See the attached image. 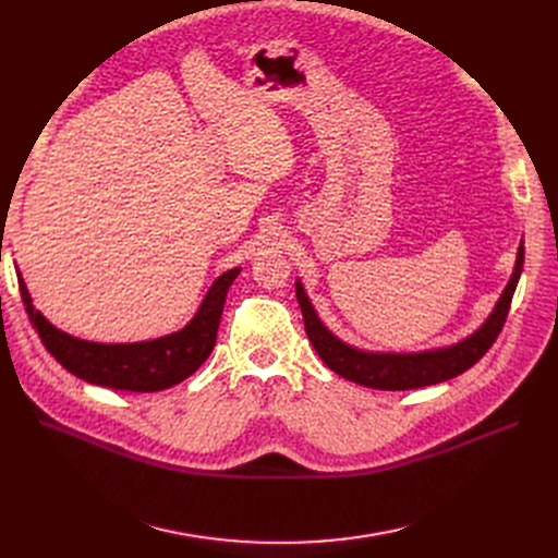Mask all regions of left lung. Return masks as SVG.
I'll return each mask as SVG.
<instances>
[{
	"instance_id": "1",
	"label": "left lung",
	"mask_w": 558,
	"mask_h": 558,
	"mask_svg": "<svg viewBox=\"0 0 558 558\" xmlns=\"http://www.w3.org/2000/svg\"><path fill=\"white\" fill-rule=\"evenodd\" d=\"M522 263H524V247L520 245L513 277H511L509 286L504 288V293H501L495 311L490 313L486 325L480 331H474L470 338H465L459 344H452V348H447V350L422 352V354L359 352V350L350 348V344L340 342L333 333H329L325 329V325L320 320H317V315L304 293L302 283H298L295 293H298V302H300V308L304 315L306 336L315 348L317 356L327 363L329 369H333L336 375H340L344 379L367 386V388L411 390V388L432 386V384H440V381L459 377L493 348V342L497 340L504 323H507L511 300H513L515 286H518V279L522 272Z\"/></svg>"
}]
</instances>
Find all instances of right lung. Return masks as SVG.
Instances as JSON below:
<instances>
[{
    "label": "right lung",
    "instance_id": "1",
    "mask_svg": "<svg viewBox=\"0 0 558 558\" xmlns=\"http://www.w3.org/2000/svg\"><path fill=\"white\" fill-rule=\"evenodd\" d=\"M238 272L241 268H233L216 279L189 327L163 338L131 344L88 342L59 331L32 306L29 290L20 275L17 283L24 308L29 313L40 342L70 375L104 388L156 392L189 379L214 352L225 300Z\"/></svg>",
    "mask_w": 558,
    "mask_h": 558
}]
</instances>
